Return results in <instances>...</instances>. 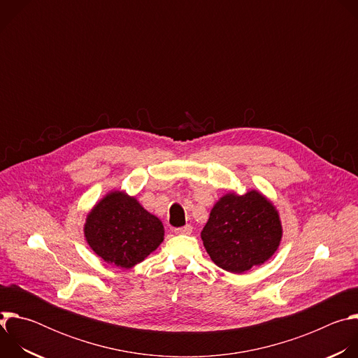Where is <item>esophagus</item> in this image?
I'll return each instance as SVG.
<instances>
[{"instance_id":"34e87169","label":"esophagus","mask_w":358,"mask_h":358,"mask_svg":"<svg viewBox=\"0 0 358 358\" xmlns=\"http://www.w3.org/2000/svg\"><path fill=\"white\" fill-rule=\"evenodd\" d=\"M174 232H176L177 235H189V234L192 232V227H191V225H185V227H182V228H176Z\"/></svg>"}]
</instances>
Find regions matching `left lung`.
I'll use <instances>...</instances> for the list:
<instances>
[{
    "label": "left lung",
    "instance_id": "left-lung-1",
    "mask_svg": "<svg viewBox=\"0 0 358 358\" xmlns=\"http://www.w3.org/2000/svg\"><path fill=\"white\" fill-rule=\"evenodd\" d=\"M282 222L273 202L258 189L222 195L211 210L201 239L213 262L231 273L264 265L282 241Z\"/></svg>",
    "mask_w": 358,
    "mask_h": 358
}]
</instances>
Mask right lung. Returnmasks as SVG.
<instances>
[{
    "label": "right lung",
    "mask_w": 358,
    "mask_h": 358,
    "mask_svg": "<svg viewBox=\"0 0 358 358\" xmlns=\"http://www.w3.org/2000/svg\"><path fill=\"white\" fill-rule=\"evenodd\" d=\"M85 239L105 262L133 268L164 241L163 222L124 191L108 192L86 215Z\"/></svg>",
    "instance_id": "right-lung-1"
}]
</instances>
